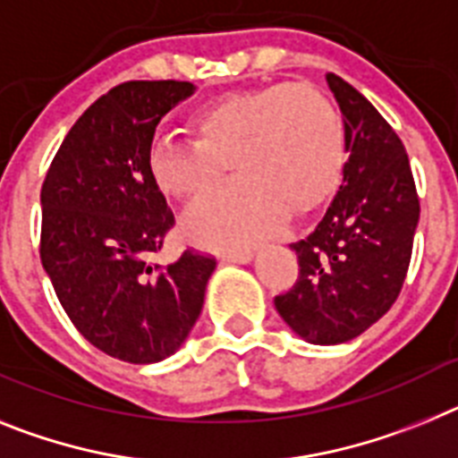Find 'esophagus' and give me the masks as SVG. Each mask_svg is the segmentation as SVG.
Masks as SVG:
<instances>
[{
    "label": "esophagus",
    "mask_w": 458,
    "mask_h": 458,
    "mask_svg": "<svg viewBox=\"0 0 458 458\" xmlns=\"http://www.w3.org/2000/svg\"><path fill=\"white\" fill-rule=\"evenodd\" d=\"M225 262H249L253 258V251L251 249H244V251H230V253H224Z\"/></svg>",
    "instance_id": "esophagus-1"
}]
</instances>
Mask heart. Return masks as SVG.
Segmentation results:
<instances>
[{
  "instance_id": "obj_1",
  "label": "heart",
  "mask_w": 458,
  "mask_h": 458,
  "mask_svg": "<svg viewBox=\"0 0 458 458\" xmlns=\"http://www.w3.org/2000/svg\"><path fill=\"white\" fill-rule=\"evenodd\" d=\"M196 140L157 135L147 149L154 184L193 200L212 189L224 163L240 177L186 212L182 233L205 249H244L272 234L285 212L306 214L332 196L344 165V124L311 85L233 91L191 114Z\"/></svg>"
}]
</instances>
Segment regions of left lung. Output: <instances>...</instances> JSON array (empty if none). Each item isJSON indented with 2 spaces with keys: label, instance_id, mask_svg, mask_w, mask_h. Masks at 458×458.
I'll use <instances>...</instances> for the list:
<instances>
[{
  "label": "left lung",
  "instance_id": "1",
  "mask_svg": "<svg viewBox=\"0 0 458 458\" xmlns=\"http://www.w3.org/2000/svg\"><path fill=\"white\" fill-rule=\"evenodd\" d=\"M344 113V184L297 253L295 285L274 297L278 316L309 344L355 339L403 288L420 221L411 161L396 131L352 85L327 73Z\"/></svg>",
  "mask_w": 458,
  "mask_h": 458
}]
</instances>
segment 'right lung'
<instances>
[{"label":"right lung","mask_w":458,"mask_h":458,"mask_svg":"<svg viewBox=\"0 0 458 458\" xmlns=\"http://www.w3.org/2000/svg\"><path fill=\"white\" fill-rule=\"evenodd\" d=\"M196 87L129 81L71 126L41 186V262L59 304L94 348L152 364L184 344L216 260L186 249L154 262L174 216L147 170L161 117Z\"/></svg>","instance_id":"1"}]
</instances>
